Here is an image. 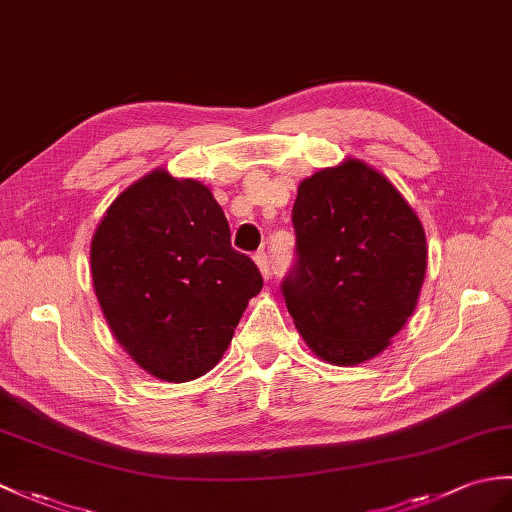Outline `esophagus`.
Masks as SVG:
<instances>
[{
    "label": "esophagus",
    "instance_id": "34e87169",
    "mask_svg": "<svg viewBox=\"0 0 512 512\" xmlns=\"http://www.w3.org/2000/svg\"><path fill=\"white\" fill-rule=\"evenodd\" d=\"M253 259H255V264H257L261 275H264V279H268V277H270V261H268L266 251H257Z\"/></svg>",
    "mask_w": 512,
    "mask_h": 512
}]
</instances>
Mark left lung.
Wrapping results in <instances>:
<instances>
[{"label": "left lung", "mask_w": 512, "mask_h": 512, "mask_svg": "<svg viewBox=\"0 0 512 512\" xmlns=\"http://www.w3.org/2000/svg\"><path fill=\"white\" fill-rule=\"evenodd\" d=\"M296 261L281 283L318 358L353 366L382 353L412 316L425 279L421 220L384 174L358 159L299 185Z\"/></svg>", "instance_id": "1"}]
</instances>
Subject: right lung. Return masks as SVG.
<instances>
[{
    "label": "right lung",
    "mask_w": 512,
    "mask_h": 512,
    "mask_svg": "<svg viewBox=\"0 0 512 512\" xmlns=\"http://www.w3.org/2000/svg\"><path fill=\"white\" fill-rule=\"evenodd\" d=\"M91 277L117 342L174 384L220 362L264 285L255 261L231 246L209 187L161 168L106 209L91 240Z\"/></svg>",
    "instance_id": "right-lung-1"
}]
</instances>
